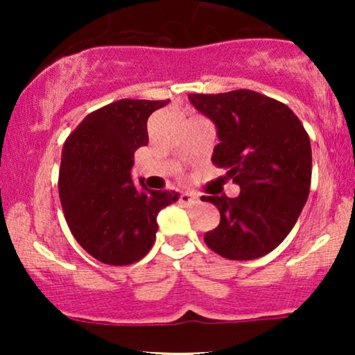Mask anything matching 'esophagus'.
Returning a JSON list of instances; mask_svg holds the SVG:
<instances>
[{
  "mask_svg": "<svg viewBox=\"0 0 355 355\" xmlns=\"http://www.w3.org/2000/svg\"><path fill=\"white\" fill-rule=\"evenodd\" d=\"M180 203L183 205H198L200 203V198H198L197 193H191V191H182L180 193Z\"/></svg>",
  "mask_w": 355,
  "mask_h": 355,
  "instance_id": "esophagus-1",
  "label": "esophagus"
}]
</instances>
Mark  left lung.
I'll list each match as a JSON object with an SVG mask.
<instances>
[{
	"mask_svg": "<svg viewBox=\"0 0 355 355\" xmlns=\"http://www.w3.org/2000/svg\"><path fill=\"white\" fill-rule=\"evenodd\" d=\"M190 103L217 126L211 162L240 187L239 197H202L220 211L205 243L229 260H254L282 243L307 202L312 148L307 132L287 105L252 92L203 95Z\"/></svg>",
	"mask_w": 355,
	"mask_h": 355,
	"instance_id": "8db88e82",
	"label": "left lung"
}]
</instances>
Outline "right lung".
<instances>
[{
    "mask_svg": "<svg viewBox=\"0 0 355 355\" xmlns=\"http://www.w3.org/2000/svg\"><path fill=\"white\" fill-rule=\"evenodd\" d=\"M170 100H118L83 118L61 152L58 191L73 237L107 266H130L148 254L168 190H138L133 153L148 144L146 120Z\"/></svg>",
    "mask_w": 355,
    "mask_h": 355,
    "instance_id": "right-lung-1",
    "label": "right lung"
}]
</instances>
